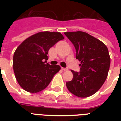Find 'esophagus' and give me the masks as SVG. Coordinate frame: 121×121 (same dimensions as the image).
<instances>
[{"label":"esophagus","instance_id":"34e87169","mask_svg":"<svg viewBox=\"0 0 121 121\" xmlns=\"http://www.w3.org/2000/svg\"><path fill=\"white\" fill-rule=\"evenodd\" d=\"M61 70H63V71H67V70H68V68H61Z\"/></svg>","mask_w":121,"mask_h":121}]
</instances>
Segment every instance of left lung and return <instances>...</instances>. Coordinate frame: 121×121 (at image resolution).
<instances>
[{
  "label": "left lung",
  "mask_w": 121,
  "mask_h": 121,
  "mask_svg": "<svg viewBox=\"0 0 121 121\" xmlns=\"http://www.w3.org/2000/svg\"><path fill=\"white\" fill-rule=\"evenodd\" d=\"M65 35L75 48L76 58L80 61V71L71 70L73 77L66 83V87L78 97L92 95L107 77L111 64L108 49L102 42L85 32H68Z\"/></svg>",
  "instance_id": "1"
}]
</instances>
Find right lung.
Returning <instances> with one entry per match:
<instances>
[{"label": "right lung", "instance_id": "obj_1", "mask_svg": "<svg viewBox=\"0 0 121 121\" xmlns=\"http://www.w3.org/2000/svg\"><path fill=\"white\" fill-rule=\"evenodd\" d=\"M64 37L60 33L44 31L27 38L14 52L13 69L16 78L24 90L37 93L44 90L61 69L46 63L48 51Z\"/></svg>", "mask_w": 121, "mask_h": 121}]
</instances>
